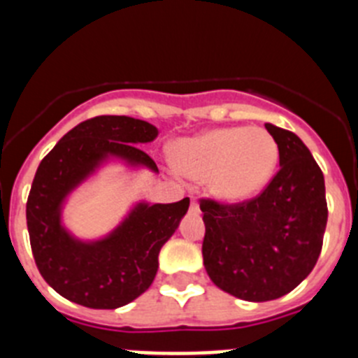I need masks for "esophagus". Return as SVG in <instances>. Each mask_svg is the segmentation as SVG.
Here are the masks:
<instances>
[{
  "instance_id": "esophagus-1",
  "label": "esophagus",
  "mask_w": 358,
  "mask_h": 358,
  "mask_svg": "<svg viewBox=\"0 0 358 358\" xmlns=\"http://www.w3.org/2000/svg\"><path fill=\"white\" fill-rule=\"evenodd\" d=\"M192 211H199V202L192 199Z\"/></svg>"
}]
</instances>
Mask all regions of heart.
<instances>
[{
  "mask_svg": "<svg viewBox=\"0 0 358 358\" xmlns=\"http://www.w3.org/2000/svg\"><path fill=\"white\" fill-rule=\"evenodd\" d=\"M176 164L185 176L208 179L220 201L240 202L267 185L278 161V143L264 127H222L181 141Z\"/></svg>",
  "mask_w": 358,
  "mask_h": 358,
  "instance_id": "1",
  "label": "heart"
}]
</instances>
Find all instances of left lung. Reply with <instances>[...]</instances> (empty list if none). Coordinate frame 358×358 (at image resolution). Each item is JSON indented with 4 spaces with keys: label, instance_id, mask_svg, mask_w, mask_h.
I'll list each match as a JSON object with an SVG mask.
<instances>
[{
    "label": "left lung",
    "instance_id": "left-lung-1",
    "mask_svg": "<svg viewBox=\"0 0 358 358\" xmlns=\"http://www.w3.org/2000/svg\"><path fill=\"white\" fill-rule=\"evenodd\" d=\"M280 170L262 194L236 204L201 199L202 258L218 289L245 301H271L296 289L317 264L327 229L324 177L294 132L265 123Z\"/></svg>",
    "mask_w": 358,
    "mask_h": 358
}]
</instances>
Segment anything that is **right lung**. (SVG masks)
I'll return each mask as SVG.
<instances>
[{
    "label": "right lung",
    "mask_w": 358,
    "mask_h": 358,
    "mask_svg": "<svg viewBox=\"0 0 358 358\" xmlns=\"http://www.w3.org/2000/svg\"><path fill=\"white\" fill-rule=\"evenodd\" d=\"M157 129L129 116H94L78 123L41 161L27 201L31 252L55 292L87 308L113 310L141 296L156 278L159 251L188 211L189 199L172 204L140 202L109 236L75 240L61 224L64 199L109 156L157 172L147 152Z\"/></svg>",
    "instance_id": "add662e5"
}]
</instances>
